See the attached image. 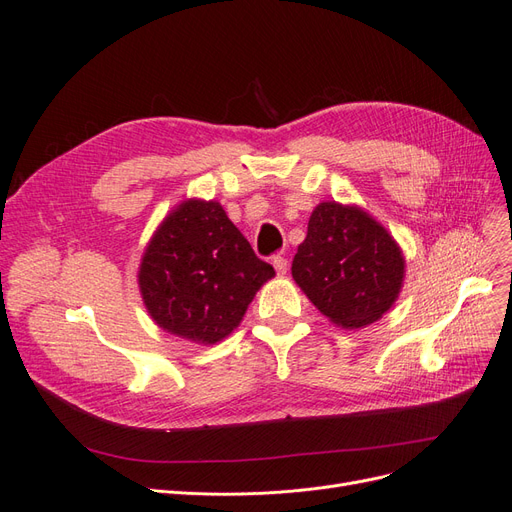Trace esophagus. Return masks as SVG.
Masks as SVG:
<instances>
[{"mask_svg":"<svg viewBox=\"0 0 512 512\" xmlns=\"http://www.w3.org/2000/svg\"><path fill=\"white\" fill-rule=\"evenodd\" d=\"M271 262H273V267H275L277 275H286V271H288V258L277 254V256L271 258Z\"/></svg>","mask_w":512,"mask_h":512,"instance_id":"1","label":"esophagus"}]
</instances>
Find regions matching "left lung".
I'll return each instance as SVG.
<instances>
[{
    "mask_svg": "<svg viewBox=\"0 0 512 512\" xmlns=\"http://www.w3.org/2000/svg\"><path fill=\"white\" fill-rule=\"evenodd\" d=\"M292 277L329 320L359 329L395 303L404 282V256L365 211L320 203L294 254Z\"/></svg>",
    "mask_w": 512,
    "mask_h": 512,
    "instance_id": "8db88e82",
    "label": "left lung"
}]
</instances>
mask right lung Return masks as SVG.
<instances>
[{"label": "right lung", "mask_w": 512, "mask_h": 512, "mask_svg": "<svg viewBox=\"0 0 512 512\" xmlns=\"http://www.w3.org/2000/svg\"><path fill=\"white\" fill-rule=\"evenodd\" d=\"M273 275L220 203L188 200L149 241L138 284L151 318L164 331L215 344L237 327Z\"/></svg>", "instance_id": "obj_1"}]
</instances>
